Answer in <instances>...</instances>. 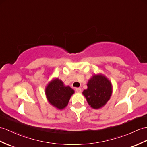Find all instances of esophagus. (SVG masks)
I'll return each mask as SVG.
<instances>
[{"instance_id": "34e87169", "label": "esophagus", "mask_w": 147, "mask_h": 147, "mask_svg": "<svg viewBox=\"0 0 147 147\" xmlns=\"http://www.w3.org/2000/svg\"><path fill=\"white\" fill-rule=\"evenodd\" d=\"M76 90L77 92L80 93V92H82V89H81L80 88H76Z\"/></svg>"}]
</instances>
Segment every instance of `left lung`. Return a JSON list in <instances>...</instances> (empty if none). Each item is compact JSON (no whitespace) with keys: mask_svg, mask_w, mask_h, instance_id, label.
I'll return each instance as SVG.
<instances>
[{"mask_svg":"<svg viewBox=\"0 0 147 147\" xmlns=\"http://www.w3.org/2000/svg\"><path fill=\"white\" fill-rule=\"evenodd\" d=\"M87 87L82 94L93 109L101 108L109 100L112 93V84L104 76L101 74L93 76L88 81Z\"/></svg>","mask_w":147,"mask_h":147,"instance_id":"obj_1","label":"left lung"}]
</instances>
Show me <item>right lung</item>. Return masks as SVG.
Here are the masks:
<instances>
[{
    "mask_svg": "<svg viewBox=\"0 0 147 147\" xmlns=\"http://www.w3.org/2000/svg\"><path fill=\"white\" fill-rule=\"evenodd\" d=\"M74 90L69 86L65 87L58 78L52 80L45 88V95L48 101L57 109L62 110L68 105Z\"/></svg>",
    "mask_w": 147,
    "mask_h": 147,
    "instance_id": "1",
    "label": "right lung"
}]
</instances>
